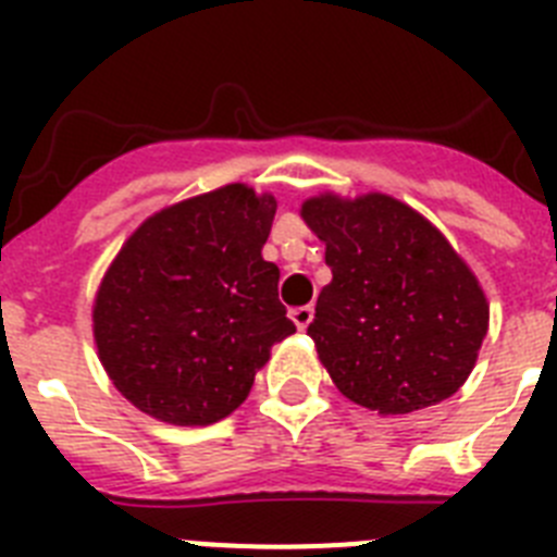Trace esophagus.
Segmentation results:
<instances>
[{
	"instance_id": "1",
	"label": "esophagus",
	"mask_w": 557,
	"mask_h": 557,
	"mask_svg": "<svg viewBox=\"0 0 557 557\" xmlns=\"http://www.w3.org/2000/svg\"><path fill=\"white\" fill-rule=\"evenodd\" d=\"M289 318H293V323L298 329H307L309 323H312V318H314V309L312 307H298V309H293V312H289Z\"/></svg>"
}]
</instances>
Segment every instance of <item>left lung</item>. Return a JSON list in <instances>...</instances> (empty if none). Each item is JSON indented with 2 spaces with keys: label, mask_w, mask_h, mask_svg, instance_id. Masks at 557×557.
I'll use <instances>...</instances> for the list:
<instances>
[{
  "label": "left lung",
  "mask_w": 557,
  "mask_h": 557,
  "mask_svg": "<svg viewBox=\"0 0 557 557\" xmlns=\"http://www.w3.org/2000/svg\"><path fill=\"white\" fill-rule=\"evenodd\" d=\"M326 243L332 282L307 334L337 391L379 416H405L455 396L488 334L474 270L412 206L366 191H321L301 203Z\"/></svg>",
  "instance_id": "obj_1"
}]
</instances>
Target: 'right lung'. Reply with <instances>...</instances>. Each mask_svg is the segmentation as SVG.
I'll return each instance as SVG.
<instances>
[{"label":"right lung","instance_id":"add662e5","mask_svg":"<svg viewBox=\"0 0 557 557\" xmlns=\"http://www.w3.org/2000/svg\"><path fill=\"white\" fill-rule=\"evenodd\" d=\"M270 191L248 184L150 214L108 264L91 329L113 387L145 416L209 426L248 398L270 348L295 332L264 262Z\"/></svg>","mask_w":557,"mask_h":557}]
</instances>
